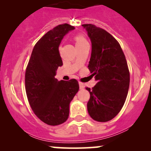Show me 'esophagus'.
Here are the masks:
<instances>
[{"label": "esophagus", "mask_w": 151, "mask_h": 151, "mask_svg": "<svg viewBox=\"0 0 151 151\" xmlns=\"http://www.w3.org/2000/svg\"><path fill=\"white\" fill-rule=\"evenodd\" d=\"M79 88H80L81 89H83L84 88V84H83V83L81 82H79Z\"/></svg>", "instance_id": "1"}]
</instances>
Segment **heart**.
I'll return each mask as SVG.
<instances>
[{
	"instance_id": "1",
	"label": "heart",
	"mask_w": 151,
	"mask_h": 151,
	"mask_svg": "<svg viewBox=\"0 0 151 151\" xmlns=\"http://www.w3.org/2000/svg\"><path fill=\"white\" fill-rule=\"evenodd\" d=\"M74 40H75L76 46L82 45H84V44H86V43H88L86 37H84L82 34L76 35L74 36Z\"/></svg>"
}]
</instances>
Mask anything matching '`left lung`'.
<instances>
[{
    "label": "left lung",
    "instance_id": "1",
    "mask_svg": "<svg viewBox=\"0 0 151 151\" xmlns=\"http://www.w3.org/2000/svg\"><path fill=\"white\" fill-rule=\"evenodd\" d=\"M91 42L89 70L97 83L86 87L90 99L88 113L93 120L106 122L120 112L130 83L127 62L121 45L110 33L92 24H84Z\"/></svg>",
    "mask_w": 151,
    "mask_h": 151
}]
</instances>
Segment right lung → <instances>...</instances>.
I'll use <instances>...</instances> for the list:
<instances>
[{"label": "right lung", "mask_w": 151, "mask_h": 151, "mask_svg": "<svg viewBox=\"0 0 151 151\" xmlns=\"http://www.w3.org/2000/svg\"><path fill=\"white\" fill-rule=\"evenodd\" d=\"M74 27L65 23L55 27L35 45L25 70L27 99L38 119L50 126L63 124L70 114V104L79 91L75 79L58 81L56 71L62 65L59 46Z\"/></svg>", "instance_id": "right-lung-1"}]
</instances>
